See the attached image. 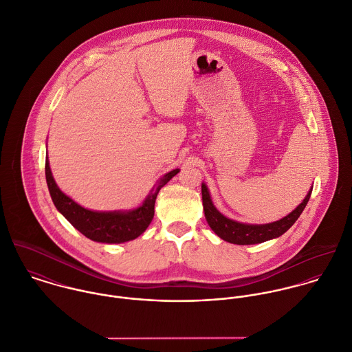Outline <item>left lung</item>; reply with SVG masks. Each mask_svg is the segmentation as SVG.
I'll return each mask as SVG.
<instances>
[{"instance_id": "1", "label": "left lung", "mask_w": 352, "mask_h": 352, "mask_svg": "<svg viewBox=\"0 0 352 352\" xmlns=\"http://www.w3.org/2000/svg\"><path fill=\"white\" fill-rule=\"evenodd\" d=\"M311 190L307 193L306 199L285 218L273 222V223H266V225H245L240 222H234L226 217H223L212 204L210 193L207 186L203 184L201 185V195H203V207H204V214L206 219L210 225V228L218 234L222 240L237 244V245H250V244H259L276 237L283 236L300 217L303 210L306 208Z\"/></svg>"}]
</instances>
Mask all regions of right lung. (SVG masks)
<instances>
[{"mask_svg": "<svg viewBox=\"0 0 352 352\" xmlns=\"http://www.w3.org/2000/svg\"><path fill=\"white\" fill-rule=\"evenodd\" d=\"M179 170H173L167 173L157 184V186L151 192L144 204L137 210L129 212H97L90 211L72 199L65 196L56 185L52 171L49 167L47 157L45 160V175L49 188L50 197L56 208L64 215V218L83 236L97 243L118 244L137 239L142 234L155 215V201L159 190L174 177Z\"/></svg>", "mask_w": 352, "mask_h": 352, "instance_id": "obj_1", "label": "right lung"}]
</instances>
